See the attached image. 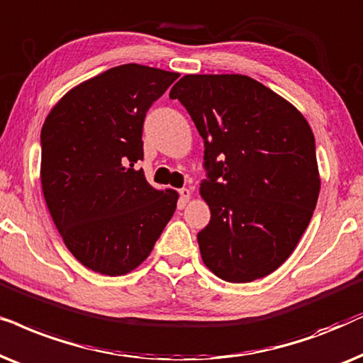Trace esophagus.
<instances>
[{
    "mask_svg": "<svg viewBox=\"0 0 363 363\" xmlns=\"http://www.w3.org/2000/svg\"><path fill=\"white\" fill-rule=\"evenodd\" d=\"M179 196H181V202L182 204H187L191 199V189H187V187H182L181 191H179Z\"/></svg>",
    "mask_w": 363,
    "mask_h": 363,
    "instance_id": "34e87169",
    "label": "esophagus"
}]
</instances>
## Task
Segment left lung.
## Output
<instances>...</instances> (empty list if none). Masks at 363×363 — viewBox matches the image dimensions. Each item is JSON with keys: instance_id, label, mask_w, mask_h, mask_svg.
<instances>
[{"instance_id": "left-lung-1", "label": "left lung", "mask_w": 363, "mask_h": 363, "mask_svg": "<svg viewBox=\"0 0 363 363\" xmlns=\"http://www.w3.org/2000/svg\"><path fill=\"white\" fill-rule=\"evenodd\" d=\"M204 139L201 197L211 222L197 234L206 267L252 282L291 257L320 192L315 139L296 106L242 74H187L172 86Z\"/></svg>"}]
</instances>
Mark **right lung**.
Segmentation results:
<instances>
[{
	"instance_id": "obj_1",
	"label": "right lung",
	"mask_w": 363,
	"mask_h": 363,
	"mask_svg": "<svg viewBox=\"0 0 363 363\" xmlns=\"http://www.w3.org/2000/svg\"><path fill=\"white\" fill-rule=\"evenodd\" d=\"M179 77L143 65L111 67L67 91L41 129V186L69 252L103 275L138 269L171 220L179 194L143 169L147 109Z\"/></svg>"
}]
</instances>
